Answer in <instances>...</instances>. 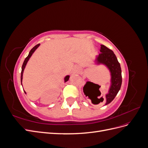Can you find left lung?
Instances as JSON below:
<instances>
[{
    "label": "left lung",
    "mask_w": 148,
    "mask_h": 148,
    "mask_svg": "<svg viewBox=\"0 0 148 148\" xmlns=\"http://www.w3.org/2000/svg\"><path fill=\"white\" fill-rule=\"evenodd\" d=\"M100 52L99 54L96 56V64L104 65L110 73V86L108 93L106 95L105 105H107L114 100L120 89L122 82V70L117 57L112 51L104 45H101Z\"/></svg>",
    "instance_id": "8db88e82"
}]
</instances>
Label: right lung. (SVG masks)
Here are the masks:
<instances>
[{"label": "right lung", "instance_id": "right-lung-1", "mask_svg": "<svg viewBox=\"0 0 148 148\" xmlns=\"http://www.w3.org/2000/svg\"><path fill=\"white\" fill-rule=\"evenodd\" d=\"M39 46H40V44H37V45H36L32 49H31V50L30 51V52H29L28 56L26 57V59H25V60H24L23 65H22V67H21V84H22V79H23V71H24V70H25V66H26V64H27V62H28V60H29V58L31 57V56L33 55V53H34V52L36 50V49H37ZM69 78H70V76H69V75H66V77L64 78V82H66L68 81V80L69 79ZM25 93L26 94L25 91Z\"/></svg>", "mask_w": 148, "mask_h": 148}]
</instances>
